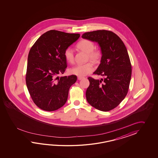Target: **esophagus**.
<instances>
[{
  "mask_svg": "<svg viewBox=\"0 0 158 158\" xmlns=\"http://www.w3.org/2000/svg\"><path fill=\"white\" fill-rule=\"evenodd\" d=\"M84 78V77H81V76H78L77 79L78 80H81L83 79Z\"/></svg>",
  "mask_w": 158,
  "mask_h": 158,
  "instance_id": "1",
  "label": "esophagus"
}]
</instances>
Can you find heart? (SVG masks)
<instances>
[{
    "mask_svg": "<svg viewBox=\"0 0 158 158\" xmlns=\"http://www.w3.org/2000/svg\"><path fill=\"white\" fill-rule=\"evenodd\" d=\"M77 47L86 52L88 59L95 63L98 62L101 57L99 51L94 50V44L91 41L87 40H81L77 44ZM64 57L68 63H73L74 59V50L71 47H68L64 51ZM94 70L93 64L90 62L85 64H78L71 68L70 72L78 76H85Z\"/></svg>",
    "mask_w": 158,
    "mask_h": 158,
    "instance_id": "heart-1",
    "label": "heart"
}]
</instances>
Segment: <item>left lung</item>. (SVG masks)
<instances>
[{"instance_id": "obj_1", "label": "left lung", "mask_w": 158, "mask_h": 158, "mask_svg": "<svg viewBox=\"0 0 158 158\" xmlns=\"http://www.w3.org/2000/svg\"><path fill=\"white\" fill-rule=\"evenodd\" d=\"M82 38L97 42L101 47V63L93 73L105 77L100 80L88 78L90 85L86 92L87 102L98 110L110 111L128 93L131 75L128 51L120 37L111 31L87 32Z\"/></svg>"}]
</instances>
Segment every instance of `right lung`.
<instances>
[{
  "label": "right lung",
  "instance_id": "right-lung-1",
  "mask_svg": "<svg viewBox=\"0 0 158 158\" xmlns=\"http://www.w3.org/2000/svg\"><path fill=\"white\" fill-rule=\"evenodd\" d=\"M80 37L51 30L43 34L31 48L27 57L26 83L34 103L46 111L57 110L67 101L77 76L59 77L67 67L64 51Z\"/></svg>",
  "mask_w": 158,
  "mask_h": 158
}]
</instances>
